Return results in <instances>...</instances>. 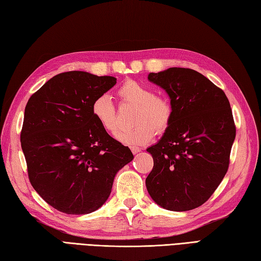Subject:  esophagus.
Returning a JSON list of instances; mask_svg holds the SVG:
<instances>
[{
  "label": "esophagus",
  "mask_w": 261,
  "mask_h": 261,
  "mask_svg": "<svg viewBox=\"0 0 261 261\" xmlns=\"http://www.w3.org/2000/svg\"><path fill=\"white\" fill-rule=\"evenodd\" d=\"M131 151H132L133 154H136L138 152H140V149H139L138 147H131Z\"/></svg>",
  "instance_id": "34e87169"
}]
</instances>
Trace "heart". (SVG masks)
I'll list each match as a JSON object with an SVG mask.
<instances>
[{
	"instance_id": "b5f03b06",
	"label": "heart",
	"mask_w": 261,
	"mask_h": 261,
	"mask_svg": "<svg viewBox=\"0 0 261 261\" xmlns=\"http://www.w3.org/2000/svg\"><path fill=\"white\" fill-rule=\"evenodd\" d=\"M118 95L121 101L137 109L132 120L136 125L121 131L118 135L119 141L129 145H142L152 139L153 132L161 135L170 126L173 106L167 96L156 95L153 89L131 79L118 89ZM91 113L103 130L110 135L118 132L117 110L108 95L96 96L91 105Z\"/></svg>"
}]
</instances>
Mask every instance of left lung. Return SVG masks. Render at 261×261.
<instances>
[{
	"label": "left lung",
	"instance_id": "left-lung-1",
	"mask_svg": "<svg viewBox=\"0 0 261 261\" xmlns=\"http://www.w3.org/2000/svg\"><path fill=\"white\" fill-rule=\"evenodd\" d=\"M148 79L167 91L173 118L161 140L147 149L153 168L145 186L162 208L192 210L213 196L228 171L236 137L229 100L192 69L170 68Z\"/></svg>",
	"mask_w": 261,
	"mask_h": 261
}]
</instances>
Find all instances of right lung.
<instances>
[{
	"label": "right lung",
	"mask_w": 261,
	"mask_h": 261,
	"mask_svg": "<svg viewBox=\"0 0 261 261\" xmlns=\"http://www.w3.org/2000/svg\"><path fill=\"white\" fill-rule=\"evenodd\" d=\"M117 83L83 71L50 79L29 99L21 130L28 175L34 190L68 215L93 213L107 201L114 177L133 159L91 113L96 96Z\"/></svg>",
	"instance_id": "1"
}]
</instances>
